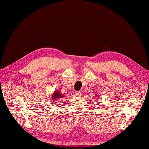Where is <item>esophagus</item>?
<instances>
[{
    "mask_svg": "<svg viewBox=\"0 0 149 149\" xmlns=\"http://www.w3.org/2000/svg\"><path fill=\"white\" fill-rule=\"evenodd\" d=\"M75 95H76L77 97H80L81 95V93L79 92V91H75Z\"/></svg>",
    "mask_w": 149,
    "mask_h": 149,
    "instance_id": "1",
    "label": "esophagus"
}]
</instances>
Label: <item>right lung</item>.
Returning a JSON list of instances; mask_svg holds the SVG:
<instances>
[{
	"instance_id": "right-lung-1",
	"label": "right lung",
	"mask_w": 149,
	"mask_h": 149,
	"mask_svg": "<svg viewBox=\"0 0 149 149\" xmlns=\"http://www.w3.org/2000/svg\"><path fill=\"white\" fill-rule=\"evenodd\" d=\"M64 96L65 95H62L61 93L60 92H59V91H55L54 93L53 94H52V99H53V101H57V102H58V101H59V99H61V98H63L64 97ZM56 103H58V102H56L55 104H56Z\"/></svg>"
}]
</instances>
